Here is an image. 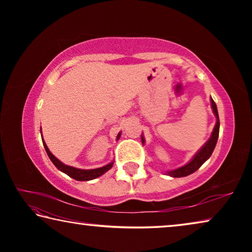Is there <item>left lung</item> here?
<instances>
[{"mask_svg": "<svg viewBox=\"0 0 252 252\" xmlns=\"http://www.w3.org/2000/svg\"><path fill=\"white\" fill-rule=\"evenodd\" d=\"M211 101V108L213 111V114L216 117V126L213 127V131L211 133L210 139L203 144L201 149L195 153V155L192 157L188 163L185 165H182L180 168H177L174 170H171V171H167V174L172 178H182V177H187L189 174L193 173L197 171V170L201 167V165L206 162L209 158L211 157L213 150H215L217 141H218V136H219V129H220V121H219V114H218V109H217V105L215 103V101L212 100V97L210 99ZM141 141L144 143V138L143 135H141Z\"/></svg>", "mask_w": 252, "mask_h": 252, "instance_id": "8db88e82", "label": "left lung"}]
</instances>
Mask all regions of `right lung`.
Masks as SVG:
<instances>
[{
    "label": "right lung",
    "instance_id": "obj_1",
    "mask_svg": "<svg viewBox=\"0 0 252 252\" xmlns=\"http://www.w3.org/2000/svg\"><path fill=\"white\" fill-rule=\"evenodd\" d=\"M121 136V132H119V134L117 136V140L120 139ZM42 141H43V146L45 148V151L48 153V156L50 158V160L53 162V164L57 167L60 171L64 172L67 176L73 178L74 180H78V181H89V180H93V179L95 178H99L102 174H104L106 171H109V170L112 168L113 165V162H110L104 167H101V168H96V169H90V170H85V169H78V168H74V167H71V165H66L63 163V162L60 161L58 158H55L51 151L49 150L48 146H46L45 141L42 138Z\"/></svg>",
    "mask_w": 252,
    "mask_h": 252
}]
</instances>
